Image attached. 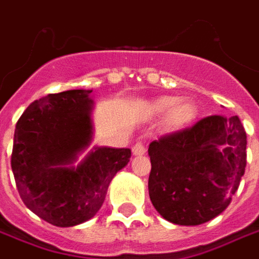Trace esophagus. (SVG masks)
Here are the masks:
<instances>
[{"label": "esophagus", "instance_id": "34e87169", "mask_svg": "<svg viewBox=\"0 0 259 259\" xmlns=\"http://www.w3.org/2000/svg\"><path fill=\"white\" fill-rule=\"evenodd\" d=\"M132 150H133L134 156H142V154H145L146 148L144 146V144H141V142H137V144L133 146V149Z\"/></svg>", "mask_w": 259, "mask_h": 259}]
</instances>
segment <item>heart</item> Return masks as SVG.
<instances>
[{"label":"heart","mask_w":259,"mask_h":259,"mask_svg":"<svg viewBox=\"0 0 259 259\" xmlns=\"http://www.w3.org/2000/svg\"><path fill=\"white\" fill-rule=\"evenodd\" d=\"M149 110L154 117L165 115L164 123L166 129L172 132L188 127L197 117L196 105L188 98L177 99L176 97L162 95L150 102Z\"/></svg>","instance_id":"obj_1"}]
</instances>
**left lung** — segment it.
<instances>
[{
    "instance_id": "8db88e82",
    "label": "left lung",
    "mask_w": 259,
    "mask_h": 259,
    "mask_svg": "<svg viewBox=\"0 0 259 259\" xmlns=\"http://www.w3.org/2000/svg\"><path fill=\"white\" fill-rule=\"evenodd\" d=\"M246 132L238 115H211L150 142L152 204L164 219L197 226L225 211L246 168Z\"/></svg>"
}]
</instances>
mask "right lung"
Masks as SVG:
<instances>
[{
  "instance_id": "obj_1",
  "label": "right lung",
  "mask_w": 259,
  "mask_h": 259,
  "mask_svg": "<svg viewBox=\"0 0 259 259\" xmlns=\"http://www.w3.org/2000/svg\"><path fill=\"white\" fill-rule=\"evenodd\" d=\"M91 93L68 90L32 102L14 130L10 162L18 193L32 212L58 227L91 219L132 156L127 148L95 146L72 165L93 138Z\"/></svg>"
}]
</instances>
